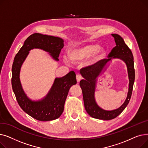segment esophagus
Masks as SVG:
<instances>
[{
	"mask_svg": "<svg viewBox=\"0 0 148 148\" xmlns=\"http://www.w3.org/2000/svg\"><path fill=\"white\" fill-rule=\"evenodd\" d=\"M76 79H77V82H79L82 79V76L80 74H77Z\"/></svg>",
	"mask_w": 148,
	"mask_h": 148,
	"instance_id": "34e87169",
	"label": "esophagus"
}]
</instances>
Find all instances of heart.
<instances>
[{
    "mask_svg": "<svg viewBox=\"0 0 148 148\" xmlns=\"http://www.w3.org/2000/svg\"><path fill=\"white\" fill-rule=\"evenodd\" d=\"M69 59L73 61H79L89 57L85 62L86 65H94L103 59L105 51L99 47L98 44H89L82 47L73 48L68 51ZM67 60L66 58H64Z\"/></svg>",
    "mask_w": 148,
    "mask_h": 148,
    "instance_id": "b5f03b06",
    "label": "heart"
}]
</instances>
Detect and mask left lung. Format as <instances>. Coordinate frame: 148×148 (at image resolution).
<instances>
[{"instance_id":"obj_1","label":"left lung","mask_w":148,"mask_h":148,"mask_svg":"<svg viewBox=\"0 0 148 148\" xmlns=\"http://www.w3.org/2000/svg\"><path fill=\"white\" fill-rule=\"evenodd\" d=\"M114 38L116 46L108 55V59L101 60L94 65L83 68L80 74L84 79L80 82L82 90L85 110L91 117L102 120H111L119 116L127 106L130 100L135 79L134 58L133 53L123 38L118 34H112ZM118 58L126 64L129 79V88L127 97L124 104L117 110L105 111L99 108L95 99V91L97 77L105 68L106 64L112 58Z\"/></svg>"}]
</instances>
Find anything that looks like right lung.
<instances>
[{
	"label": "right lung",
	"instance_id": "obj_1",
	"mask_svg": "<svg viewBox=\"0 0 148 148\" xmlns=\"http://www.w3.org/2000/svg\"><path fill=\"white\" fill-rule=\"evenodd\" d=\"M64 42L59 37L35 33L26 39L15 56L12 66L13 92L23 110L36 120L49 121L60 117L64 112L69 90L77 83L75 74L71 71L63 77L56 78L47 95L41 100L32 101L27 97L21 86L20 80L21 65L29 51L34 49H40L49 53L54 60L58 61L61 49L64 46Z\"/></svg>",
	"mask_w": 148,
	"mask_h": 148
}]
</instances>
